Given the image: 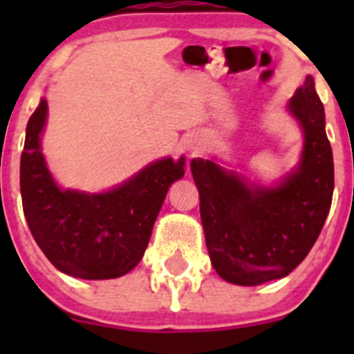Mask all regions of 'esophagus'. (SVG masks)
I'll return each instance as SVG.
<instances>
[{"label": "esophagus", "instance_id": "34e87169", "mask_svg": "<svg viewBox=\"0 0 354 354\" xmlns=\"http://www.w3.org/2000/svg\"><path fill=\"white\" fill-rule=\"evenodd\" d=\"M189 150H192V152H196V150H198V143H192V145H189Z\"/></svg>", "mask_w": 354, "mask_h": 354}]
</instances>
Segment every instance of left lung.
<instances>
[{
  "instance_id": "1",
  "label": "left lung",
  "mask_w": 354,
  "mask_h": 354,
  "mask_svg": "<svg viewBox=\"0 0 354 354\" xmlns=\"http://www.w3.org/2000/svg\"><path fill=\"white\" fill-rule=\"evenodd\" d=\"M305 131L299 168L277 187H248L207 159H193L200 218L216 273L237 286L283 278L308 255L333 196V154L324 106L306 77L289 102Z\"/></svg>"
}]
</instances>
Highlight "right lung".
Instances as JSON below:
<instances>
[{
  "instance_id": "1",
  "label": "right lung",
  "mask_w": 354,
  "mask_h": 354,
  "mask_svg": "<svg viewBox=\"0 0 354 354\" xmlns=\"http://www.w3.org/2000/svg\"><path fill=\"white\" fill-rule=\"evenodd\" d=\"M48 102L28 120L21 156V195L28 227L56 270L84 280L129 273L142 261L168 187L184 175V159H161L101 195L62 192L46 168L39 136Z\"/></svg>"
}]
</instances>
